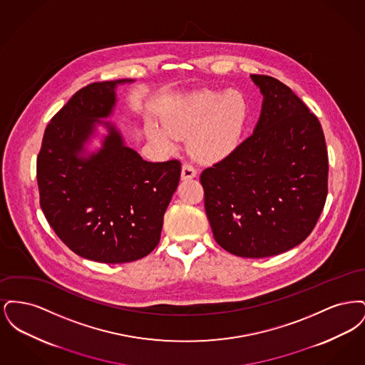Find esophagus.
Masks as SVG:
<instances>
[{
  "mask_svg": "<svg viewBox=\"0 0 365 365\" xmlns=\"http://www.w3.org/2000/svg\"><path fill=\"white\" fill-rule=\"evenodd\" d=\"M195 176H197V170L189 163L183 164V167H182V179L187 180V179H192Z\"/></svg>",
  "mask_w": 365,
  "mask_h": 365,
  "instance_id": "esophagus-1",
  "label": "esophagus"
}]
</instances>
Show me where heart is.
<instances>
[{
    "instance_id": "obj_1",
    "label": "heart",
    "mask_w": 365,
    "mask_h": 365,
    "mask_svg": "<svg viewBox=\"0 0 365 365\" xmlns=\"http://www.w3.org/2000/svg\"><path fill=\"white\" fill-rule=\"evenodd\" d=\"M247 118V103L240 91L201 90L176 106L165 120V130L150 128V137L171 148L175 138L191 135V153L204 161L220 160L238 145Z\"/></svg>"
}]
</instances>
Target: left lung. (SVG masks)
Instances as JSON below:
<instances>
[{
    "mask_svg": "<svg viewBox=\"0 0 365 365\" xmlns=\"http://www.w3.org/2000/svg\"><path fill=\"white\" fill-rule=\"evenodd\" d=\"M264 96L250 137L205 168L200 182L215 241L249 259L305 241L324 208L329 156L319 119L289 86L252 75Z\"/></svg>",
    "mask_w": 365,
    "mask_h": 365,
    "instance_id": "left-lung-1",
    "label": "left lung"
}]
</instances>
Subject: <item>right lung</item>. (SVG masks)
Returning <instances> with one entry per match:
<instances>
[{
    "label": "right lung",
    "instance_id": "right-lung-1",
    "mask_svg": "<svg viewBox=\"0 0 365 365\" xmlns=\"http://www.w3.org/2000/svg\"><path fill=\"white\" fill-rule=\"evenodd\" d=\"M124 82L131 81L78 90L48 124L36 157L39 204L54 232L78 256L106 264L139 260L156 247L182 170L179 160H142L109 123L103 149L79 157Z\"/></svg>",
    "mask_w": 365,
    "mask_h": 365
}]
</instances>
